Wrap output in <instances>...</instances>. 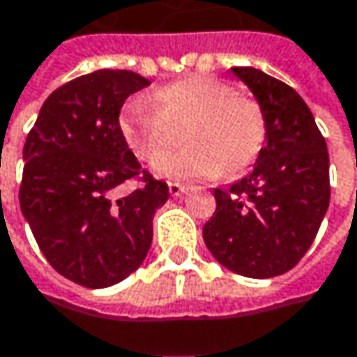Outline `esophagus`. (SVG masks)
I'll return each mask as SVG.
<instances>
[{"label": "esophagus", "mask_w": 357, "mask_h": 357, "mask_svg": "<svg viewBox=\"0 0 357 357\" xmlns=\"http://www.w3.org/2000/svg\"><path fill=\"white\" fill-rule=\"evenodd\" d=\"M190 190V185H183V183H179V181H169V194L172 196H181V194H185Z\"/></svg>", "instance_id": "34e87169"}]
</instances>
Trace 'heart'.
I'll use <instances>...</instances> for the list:
<instances>
[{"mask_svg":"<svg viewBox=\"0 0 357 357\" xmlns=\"http://www.w3.org/2000/svg\"><path fill=\"white\" fill-rule=\"evenodd\" d=\"M184 130L188 145L164 158ZM120 132L139 161H156L155 169L178 179L239 174L259 155L268 139L261 104L233 85L192 75L163 85L153 102L135 98L120 112Z\"/></svg>","mask_w":357,"mask_h":357,"instance_id":"b5f03b06","label":"heart"}]
</instances>
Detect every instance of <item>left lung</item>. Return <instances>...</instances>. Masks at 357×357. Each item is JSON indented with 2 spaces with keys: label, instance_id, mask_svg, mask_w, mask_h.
I'll use <instances>...</instances> for the list:
<instances>
[{
  "label": "left lung",
  "instance_id": "obj_1",
  "mask_svg": "<svg viewBox=\"0 0 357 357\" xmlns=\"http://www.w3.org/2000/svg\"><path fill=\"white\" fill-rule=\"evenodd\" d=\"M261 104L268 141L255 167L227 190L216 188V211L204 243L218 264L247 278L292 270L314 241L329 208V153L305 100L284 82L253 67H233Z\"/></svg>",
  "mask_w": 357,
  "mask_h": 357
}]
</instances>
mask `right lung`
Wrapping results in <instances>:
<instances>
[{"instance_id":"1","label":"right lung","mask_w":357,"mask_h":357,"mask_svg":"<svg viewBox=\"0 0 357 357\" xmlns=\"http://www.w3.org/2000/svg\"><path fill=\"white\" fill-rule=\"evenodd\" d=\"M149 85L132 71L100 69L54 89L24 143L20 208L50 266L85 288L130 275L153 241L165 181L141 167L120 132L124 100ZM137 188L114 201L116 187Z\"/></svg>"}]
</instances>
